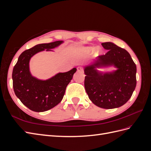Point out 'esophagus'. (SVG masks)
Instances as JSON below:
<instances>
[{
    "label": "esophagus",
    "mask_w": 151,
    "mask_h": 151,
    "mask_svg": "<svg viewBox=\"0 0 151 151\" xmlns=\"http://www.w3.org/2000/svg\"><path fill=\"white\" fill-rule=\"evenodd\" d=\"M77 71L79 72H83L84 70L81 67H77Z\"/></svg>",
    "instance_id": "34e87169"
}]
</instances>
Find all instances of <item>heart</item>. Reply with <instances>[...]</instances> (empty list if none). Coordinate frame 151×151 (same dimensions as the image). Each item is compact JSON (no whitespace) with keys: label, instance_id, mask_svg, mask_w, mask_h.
<instances>
[{"label":"heart","instance_id":"heart-1","mask_svg":"<svg viewBox=\"0 0 151 151\" xmlns=\"http://www.w3.org/2000/svg\"><path fill=\"white\" fill-rule=\"evenodd\" d=\"M94 49H95L94 47H85L84 48V51H85L87 53H91V52H93L94 50ZM100 52H101V50H100L99 48H96L95 49V53L96 54H99L100 53Z\"/></svg>","mask_w":151,"mask_h":151}]
</instances>
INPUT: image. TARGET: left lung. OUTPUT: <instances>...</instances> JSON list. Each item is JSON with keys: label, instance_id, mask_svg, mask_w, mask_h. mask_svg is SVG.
<instances>
[{"label": "left lung", "instance_id": "1", "mask_svg": "<svg viewBox=\"0 0 151 151\" xmlns=\"http://www.w3.org/2000/svg\"><path fill=\"white\" fill-rule=\"evenodd\" d=\"M108 52L84 67V87L89 99L104 109L120 107L131 98L137 81V67L129 53L112 42L101 43ZM113 66L115 71L104 73L98 68Z\"/></svg>", "mask_w": 151, "mask_h": 151}]
</instances>
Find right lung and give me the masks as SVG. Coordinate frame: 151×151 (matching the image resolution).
Instances as JSON below:
<instances>
[{"mask_svg":"<svg viewBox=\"0 0 151 151\" xmlns=\"http://www.w3.org/2000/svg\"><path fill=\"white\" fill-rule=\"evenodd\" d=\"M63 41L35 45L22 52L12 70L13 88L16 96L31 110L43 112L60 103L64 96L67 85L72 80L77 68L66 72H59L47 80H41L31 75L29 61L38 52L53 51Z\"/></svg>","mask_w":151,"mask_h":151,"instance_id":"obj_1","label":"right lung"}]
</instances>
